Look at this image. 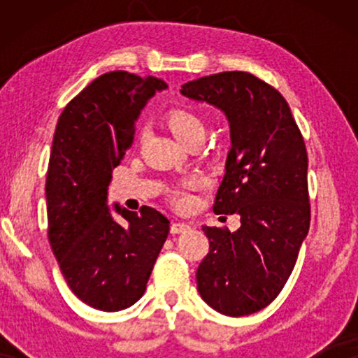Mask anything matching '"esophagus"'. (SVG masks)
<instances>
[{
    "mask_svg": "<svg viewBox=\"0 0 358 358\" xmlns=\"http://www.w3.org/2000/svg\"><path fill=\"white\" fill-rule=\"evenodd\" d=\"M190 227L187 223H173L171 224V233L173 234H179V233H184V231H187Z\"/></svg>",
    "mask_w": 358,
    "mask_h": 358,
    "instance_id": "1",
    "label": "esophagus"
}]
</instances>
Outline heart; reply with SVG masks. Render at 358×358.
I'll list each match as a JSON object with an SVG mask.
<instances>
[{"mask_svg": "<svg viewBox=\"0 0 358 358\" xmlns=\"http://www.w3.org/2000/svg\"><path fill=\"white\" fill-rule=\"evenodd\" d=\"M168 124H169V129L173 130V134L176 135V138L182 141L184 145L192 138L205 135V127H203L202 119L189 110H184V109L171 110L168 115ZM205 185H207V180H205V178H202V176L199 174L190 176V178L184 179L179 185H176L174 189H171L169 200L173 202V205H176V207L180 210L190 208L194 203V192L203 189Z\"/></svg>", "mask_w": 358, "mask_h": 358, "instance_id": "1", "label": "heart"}]
</instances>
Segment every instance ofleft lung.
<instances>
[{
    "label": "left lung",
    "instance_id": "obj_1",
    "mask_svg": "<svg viewBox=\"0 0 358 358\" xmlns=\"http://www.w3.org/2000/svg\"><path fill=\"white\" fill-rule=\"evenodd\" d=\"M180 94L227 115L231 148L213 212L241 218L233 233L202 228L210 251L199 293L222 315H252L282 292L310 229L305 141L283 96L251 73L199 78Z\"/></svg>",
    "mask_w": 358,
    "mask_h": 358
}]
</instances>
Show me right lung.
<instances>
[{
  "mask_svg": "<svg viewBox=\"0 0 358 358\" xmlns=\"http://www.w3.org/2000/svg\"><path fill=\"white\" fill-rule=\"evenodd\" d=\"M166 87L155 76L106 73L58 119L45 182L48 241L68 287L96 310L120 311L140 300L169 234L158 210L107 205L112 169L131 146L135 122Z\"/></svg>",
  "mask_w": 358,
  "mask_h": 358,
  "instance_id": "add662e5",
  "label": "right lung"
}]
</instances>
